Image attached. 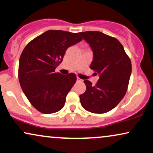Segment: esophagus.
Wrapping results in <instances>:
<instances>
[{"label": "esophagus", "mask_w": 153, "mask_h": 153, "mask_svg": "<svg viewBox=\"0 0 153 153\" xmlns=\"http://www.w3.org/2000/svg\"><path fill=\"white\" fill-rule=\"evenodd\" d=\"M76 81L77 82H81V81H83V80L80 78H79V77H76Z\"/></svg>", "instance_id": "esophagus-1"}]
</instances>
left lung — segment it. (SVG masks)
<instances>
[{"label": "left lung", "instance_id": "1", "mask_svg": "<svg viewBox=\"0 0 153 153\" xmlns=\"http://www.w3.org/2000/svg\"><path fill=\"white\" fill-rule=\"evenodd\" d=\"M93 52L90 68L99 75L95 85L85 80L86 91L79 95L88 111L104 114L118 105L124 97L131 73V64L118 39L99 31L79 33Z\"/></svg>", "mask_w": 153, "mask_h": 153}]
</instances>
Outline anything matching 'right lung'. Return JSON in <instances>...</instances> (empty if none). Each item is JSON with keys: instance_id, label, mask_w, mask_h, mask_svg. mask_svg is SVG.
<instances>
[{"instance_id": "obj_1", "label": "right lung", "mask_w": 153, "mask_h": 153, "mask_svg": "<svg viewBox=\"0 0 153 153\" xmlns=\"http://www.w3.org/2000/svg\"><path fill=\"white\" fill-rule=\"evenodd\" d=\"M81 40L79 33L50 30L24 48L19 63V80L25 95L39 111L53 114L64 106L76 76L74 73H56L55 70L67 49Z\"/></svg>"}]
</instances>
